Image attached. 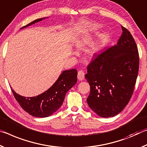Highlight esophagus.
Instances as JSON below:
<instances>
[{"label":"esophagus","mask_w":147,"mask_h":147,"mask_svg":"<svg viewBox=\"0 0 147 147\" xmlns=\"http://www.w3.org/2000/svg\"><path fill=\"white\" fill-rule=\"evenodd\" d=\"M85 78V72L83 70H80L78 71V79L79 81H82Z\"/></svg>","instance_id":"obj_1"}]
</instances>
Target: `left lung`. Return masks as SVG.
Segmentation results:
<instances>
[{"label":"left lung","instance_id":"left-lung-1","mask_svg":"<svg viewBox=\"0 0 147 147\" xmlns=\"http://www.w3.org/2000/svg\"><path fill=\"white\" fill-rule=\"evenodd\" d=\"M121 27L117 45L96 55L85 74L90 87L87 103L101 117H114L123 110L133 94L138 76V47L129 30Z\"/></svg>","mask_w":147,"mask_h":147}]
</instances>
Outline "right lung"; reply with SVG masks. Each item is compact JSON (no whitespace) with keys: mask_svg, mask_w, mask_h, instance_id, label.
I'll return each instance as SVG.
<instances>
[{"mask_svg":"<svg viewBox=\"0 0 147 147\" xmlns=\"http://www.w3.org/2000/svg\"><path fill=\"white\" fill-rule=\"evenodd\" d=\"M43 19L44 18L36 19L21 28L42 21ZM77 77L78 71L76 69L64 71L51 88L34 97H23L18 94L13 90H11L17 102L28 114L35 117H47L61 107L66 94L77 83Z\"/></svg>","mask_w":147,"mask_h":147,"instance_id":"1","label":"right lung"}]
</instances>
